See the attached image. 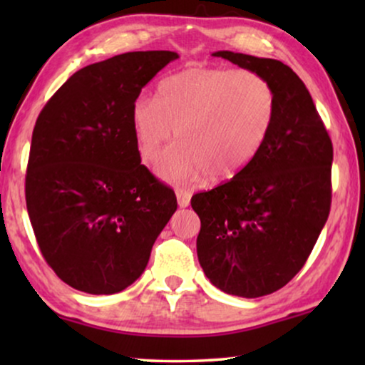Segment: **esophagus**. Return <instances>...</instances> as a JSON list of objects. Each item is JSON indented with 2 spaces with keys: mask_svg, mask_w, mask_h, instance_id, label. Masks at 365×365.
I'll use <instances>...</instances> for the list:
<instances>
[{
  "mask_svg": "<svg viewBox=\"0 0 365 365\" xmlns=\"http://www.w3.org/2000/svg\"><path fill=\"white\" fill-rule=\"evenodd\" d=\"M176 196H178V204L179 207H187L189 206V201H191V196L192 194L187 191V189H178L176 191Z\"/></svg>",
  "mask_w": 365,
  "mask_h": 365,
  "instance_id": "34e87169",
  "label": "esophagus"
}]
</instances>
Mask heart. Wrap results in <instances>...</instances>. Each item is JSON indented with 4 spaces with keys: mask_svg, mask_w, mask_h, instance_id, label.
Returning a JSON list of instances; mask_svg holds the SVG:
<instances>
[{
    "mask_svg": "<svg viewBox=\"0 0 365 365\" xmlns=\"http://www.w3.org/2000/svg\"><path fill=\"white\" fill-rule=\"evenodd\" d=\"M277 113V93L249 69L187 68L159 83L156 99L138 98L131 123L144 161L156 163L173 141L159 174L191 184L209 174L222 181L256 158Z\"/></svg>",
    "mask_w": 365,
    "mask_h": 365,
    "instance_id": "heart-1",
    "label": "heart"
}]
</instances>
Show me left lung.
<instances>
[{
	"label": "left lung",
	"instance_id": "8db88e82",
	"mask_svg": "<svg viewBox=\"0 0 365 365\" xmlns=\"http://www.w3.org/2000/svg\"><path fill=\"white\" fill-rule=\"evenodd\" d=\"M212 56L261 74L277 93L276 119L256 158L191 199L204 274L226 294L254 299L286 286L306 264L331 211L332 143L287 64L232 51Z\"/></svg>",
	"mask_w": 365,
	"mask_h": 365
}]
</instances>
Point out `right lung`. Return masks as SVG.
<instances>
[{
    "mask_svg": "<svg viewBox=\"0 0 365 365\" xmlns=\"http://www.w3.org/2000/svg\"><path fill=\"white\" fill-rule=\"evenodd\" d=\"M179 54L133 51L79 69L33 129L26 207L44 261L78 291L116 294L148 266L178 209L171 187L141 164L131 111Z\"/></svg>",
    "mask_w": 365,
    "mask_h": 365,
    "instance_id": "right-lung-1",
    "label": "right lung"
}]
</instances>
